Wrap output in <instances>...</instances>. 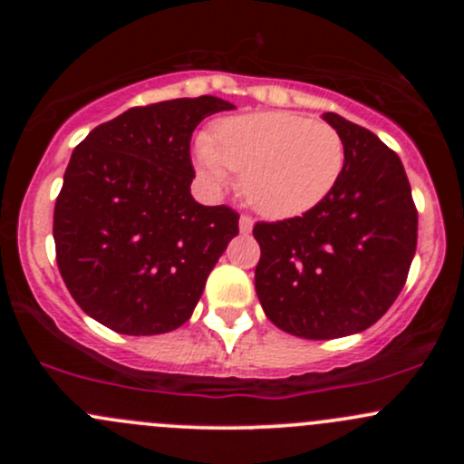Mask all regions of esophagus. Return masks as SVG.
Returning <instances> with one entry per match:
<instances>
[{
  "instance_id": "obj_1",
  "label": "esophagus",
  "mask_w": 464,
  "mask_h": 464,
  "mask_svg": "<svg viewBox=\"0 0 464 464\" xmlns=\"http://www.w3.org/2000/svg\"><path fill=\"white\" fill-rule=\"evenodd\" d=\"M251 228H254V219H251L249 215H242V218H240V231L242 233H251Z\"/></svg>"
}]
</instances>
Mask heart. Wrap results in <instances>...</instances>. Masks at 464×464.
I'll return each mask as SVG.
<instances>
[{
    "instance_id": "heart-1",
    "label": "heart",
    "mask_w": 464,
    "mask_h": 464,
    "mask_svg": "<svg viewBox=\"0 0 464 464\" xmlns=\"http://www.w3.org/2000/svg\"><path fill=\"white\" fill-rule=\"evenodd\" d=\"M195 166L213 190L242 175L246 202L269 219H292L316 208L339 181L343 139L330 123L294 111H258L224 121L218 134H199Z\"/></svg>"
}]
</instances>
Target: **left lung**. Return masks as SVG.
Wrapping results in <instances>:
<instances>
[{
    "instance_id": "obj_1",
    "label": "left lung",
    "mask_w": 464,
    "mask_h": 464,
    "mask_svg": "<svg viewBox=\"0 0 464 464\" xmlns=\"http://www.w3.org/2000/svg\"><path fill=\"white\" fill-rule=\"evenodd\" d=\"M345 163L323 202L301 218L258 222L256 292L265 314L301 339L357 334L400 296L418 245V210L400 157L334 111Z\"/></svg>"
}]
</instances>
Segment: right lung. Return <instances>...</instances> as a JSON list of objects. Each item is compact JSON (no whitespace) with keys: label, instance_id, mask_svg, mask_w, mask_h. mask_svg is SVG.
I'll list each match as a JSON object with an SVG mask.
<instances>
[{"label":"right lung","instance_id":"add662e5","mask_svg":"<svg viewBox=\"0 0 464 464\" xmlns=\"http://www.w3.org/2000/svg\"><path fill=\"white\" fill-rule=\"evenodd\" d=\"M224 110L215 96L132 107L69 159L53 210L58 269L82 312L119 334L184 325L237 236L236 210L190 195V137Z\"/></svg>","mask_w":464,"mask_h":464}]
</instances>
